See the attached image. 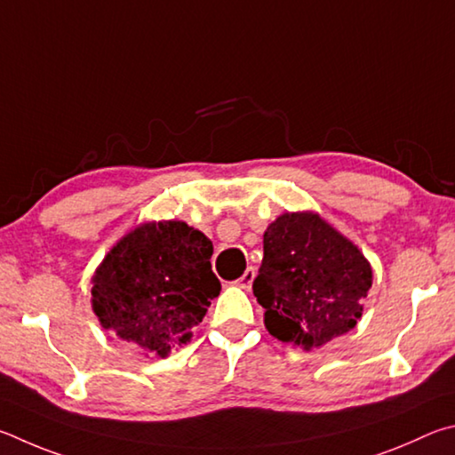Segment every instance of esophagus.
<instances>
[{
  "label": "esophagus",
  "mask_w": 455,
  "mask_h": 455,
  "mask_svg": "<svg viewBox=\"0 0 455 455\" xmlns=\"http://www.w3.org/2000/svg\"><path fill=\"white\" fill-rule=\"evenodd\" d=\"M253 280H256V269L248 267V269H245V272H243V275L240 277V280H237V285H240V288H243V290H250Z\"/></svg>",
  "instance_id": "esophagus-1"
}]
</instances>
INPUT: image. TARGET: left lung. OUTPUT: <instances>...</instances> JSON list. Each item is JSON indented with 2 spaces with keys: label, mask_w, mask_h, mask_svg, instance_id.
I'll return each mask as SVG.
<instances>
[{
  "label": "left lung",
  "mask_w": 455,
  "mask_h": 455,
  "mask_svg": "<svg viewBox=\"0 0 455 455\" xmlns=\"http://www.w3.org/2000/svg\"><path fill=\"white\" fill-rule=\"evenodd\" d=\"M371 280L370 261L336 228L314 212H288L266 229L253 296L267 331L309 352L355 328Z\"/></svg>",
  "instance_id": "obj_1"
}]
</instances>
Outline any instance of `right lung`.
<instances>
[{
    "instance_id": "add662e5",
    "label": "right lung",
    "mask_w": 455,
    "mask_h": 455,
    "mask_svg": "<svg viewBox=\"0 0 455 455\" xmlns=\"http://www.w3.org/2000/svg\"><path fill=\"white\" fill-rule=\"evenodd\" d=\"M213 245L186 221H148L108 251L92 277V307L103 330L146 355L188 344L221 283Z\"/></svg>"
}]
</instances>
